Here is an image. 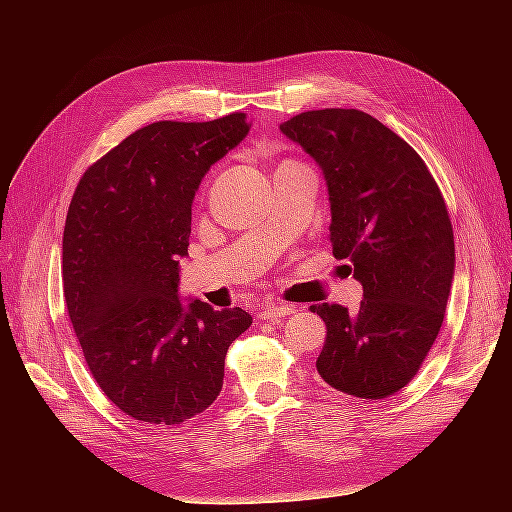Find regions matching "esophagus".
Returning <instances> with one entry per match:
<instances>
[{
  "label": "esophagus",
  "mask_w": 512,
  "mask_h": 512,
  "mask_svg": "<svg viewBox=\"0 0 512 512\" xmlns=\"http://www.w3.org/2000/svg\"><path fill=\"white\" fill-rule=\"evenodd\" d=\"M294 312H297V305H292V303H271L267 307H262L258 316L262 320H277V318L290 316Z\"/></svg>",
  "instance_id": "34e87169"
}]
</instances>
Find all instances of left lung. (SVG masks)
Returning a JSON list of instances; mask_svg holds the SVG:
<instances>
[{"mask_svg": "<svg viewBox=\"0 0 512 512\" xmlns=\"http://www.w3.org/2000/svg\"><path fill=\"white\" fill-rule=\"evenodd\" d=\"M280 130L322 168L333 254L363 286L354 314L309 307L327 324L318 374L352 397L395 395L436 342L451 294L455 239L442 192L404 138L356 108L307 111Z\"/></svg>", "mask_w": 512, "mask_h": 512, "instance_id": "1", "label": "left lung"}]
</instances>
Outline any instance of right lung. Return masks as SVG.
<instances>
[{"label":"right lung","mask_w":512,"mask_h":512,"mask_svg":"<svg viewBox=\"0 0 512 512\" xmlns=\"http://www.w3.org/2000/svg\"><path fill=\"white\" fill-rule=\"evenodd\" d=\"M247 132L245 113L149 123L74 190L61 256L68 314L100 389L136 421L179 425L205 412L228 346L252 324L241 307L183 305L177 294L198 185Z\"/></svg>","instance_id":"add662e5"}]
</instances>
